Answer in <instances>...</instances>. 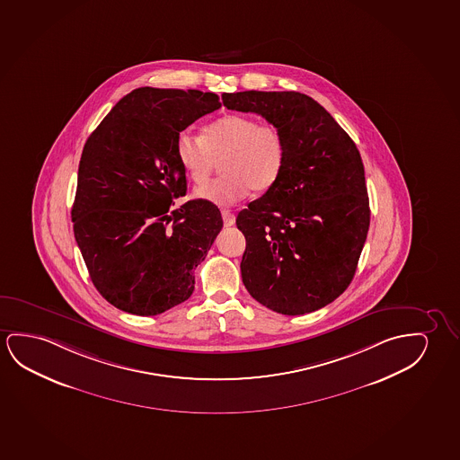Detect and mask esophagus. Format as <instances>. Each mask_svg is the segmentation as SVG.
<instances>
[{
	"label": "esophagus",
	"instance_id": "1",
	"mask_svg": "<svg viewBox=\"0 0 460 460\" xmlns=\"http://www.w3.org/2000/svg\"><path fill=\"white\" fill-rule=\"evenodd\" d=\"M221 217H223L225 226H233L235 223V215L231 210H221Z\"/></svg>",
	"mask_w": 460,
	"mask_h": 460
}]
</instances>
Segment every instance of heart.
<instances>
[{
	"label": "heart",
	"mask_w": 460,
	"mask_h": 460,
	"mask_svg": "<svg viewBox=\"0 0 460 460\" xmlns=\"http://www.w3.org/2000/svg\"><path fill=\"white\" fill-rule=\"evenodd\" d=\"M175 155L196 185L206 181L217 160L226 158V175L196 190L200 199L225 207L243 199L252 188L261 193L272 187L285 166L287 144L275 125L233 113L208 123L202 137L181 131L175 140Z\"/></svg>",
	"instance_id": "heart-1"
}]
</instances>
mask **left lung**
Instances as JSON below:
<instances>
[{
  "instance_id": "obj_1",
  "label": "left lung",
  "mask_w": 460,
  "mask_h": 460,
  "mask_svg": "<svg viewBox=\"0 0 460 460\" xmlns=\"http://www.w3.org/2000/svg\"><path fill=\"white\" fill-rule=\"evenodd\" d=\"M231 111L258 113L280 129V177L237 215L247 248L242 281L281 314L331 304L353 280L370 207L359 150L332 115L297 92L223 93Z\"/></svg>"
}]
</instances>
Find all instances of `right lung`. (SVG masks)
I'll return each instance as SVG.
<instances>
[{"label":"right lung","mask_w":460,"mask_h":460,"mask_svg":"<svg viewBox=\"0 0 460 460\" xmlns=\"http://www.w3.org/2000/svg\"><path fill=\"white\" fill-rule=\"evenodd\" d=\"M199 90L136 88L90 134L71 218L101 296L128 314L155 316L193 294L194 269L223 227L218 207L188 200L175 155L185 128L220 109Z\"/></svg>","instance_id":"right-lung-1"}]
</instances>
